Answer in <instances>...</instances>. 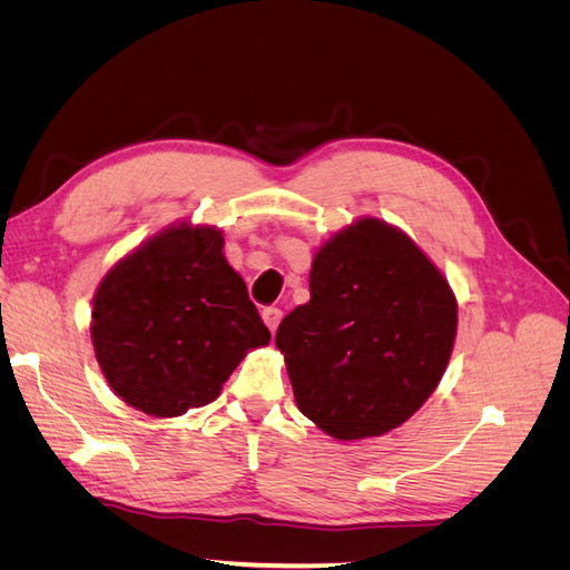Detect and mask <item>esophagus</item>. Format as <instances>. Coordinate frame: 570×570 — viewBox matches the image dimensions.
<instances>
[{
    "instance_id": "34e87169",
    "label": "esophagus",
    "mask_w": 570,
    "mask_h": 570,
    "mask_svg": "<svg viewBox=\"0 0 570 570\" xmlns=\"http://www.w3.org/2000/svg\"><path fill=\"white\" fill-rule=\"evenodd\" d=\"M264 323L268 325V331L271 333H275V331H278V325H281V318H283V312H281V308L278 306H266L264 308Z\"/></svg>"
}]
</instances>
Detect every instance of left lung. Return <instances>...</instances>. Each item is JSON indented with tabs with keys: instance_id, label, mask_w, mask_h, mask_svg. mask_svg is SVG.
I'll return each mask as SVG.
<instances>
[{
	"instance_id": "8db88e82",
	"label": "left lung",
	"mask_w": 570,
	"mask_h": 570,
	"mask_svg": "<svg viewBox=\"0 0 570 570\" xmlns=\"http://www.w3.org/2000/svg\"><path fill=\"white\" fill-rule=\"evenodd\" d=\"M308 287L275 335L299 411L335 440L404 423L454 347L450 283L404 233L364 218L318 249Z\"/></svg>"
}]
</instances>
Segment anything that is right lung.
<instances>
[{"mask_svg":"<svg viewBox=\"0 0 570 570\" xmlns=\"http://www.w3.org/2000/svg\"><path fill=\"white\" fill-rule=\"evenodd\" d=\"M268 340L214 228H168L116 264L95 295L99 366L149 416L214 402L247 350Z\"/></svg>","mask_w":570,"mask_h":570,"instance_id":"right-lung-1","label":"right lung"}]
</instances>
